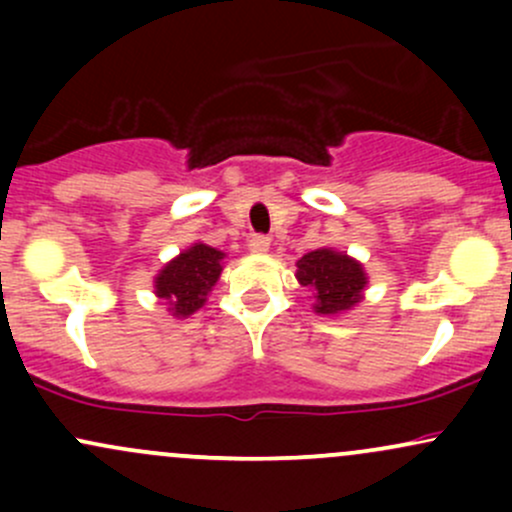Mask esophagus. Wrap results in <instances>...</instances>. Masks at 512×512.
Wrapping results in <instances>:
<instances>
[{
    "mask_svg": "<svg viewBox=\"0 0 512 512\" xmlns=\"http://www.w3.org/2000/svg\"><path fill=\"white\" fill-rule=\"evenodd\" d=\"M248 248H250V252H255V255H267V252H269V238L267 236H252Z\"/></svg>",
    "mask_w": 512,
    "mask_h": 512,
    "instance_id": "34e87169",
    "label": "esophagus"
}]
</instances>
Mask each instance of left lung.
<instances>
[{"mask_svg":"<svg viewBox=\"0 0 512 512\" xmlns=\"http://www.w3.org/2000/svg\"><path fill=\"white\" fill-rule=\"evenodd\" d=\"M296 279L313 293L317 315H342L363 301L368 274L356 257L334 248L310 250L296 262Z\"/></svg>","mask_w":512,"mask_h":512,"instance_id":"left-lung-1","label":"left lung"}]
</instances>
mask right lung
<instances>
[{
	"label": "right lung",
	"instance_id": "obj_1",
	"mask_svg": "<svg viewBox=\"0 0 512 512\" xmlns=\"http://www.w3.org/2000/svg\"><path fill=\"white\" fill-rule=\"evenodd\" d=\"M223 257L226 252L197 240L158 269L154 293L168 305L170 315L185 320L207 303V296L223 272Z\"/></svg>",
	"mask_w": 512,
	"mask_h": 512
}]
</instances>
